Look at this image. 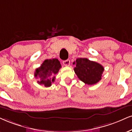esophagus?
<instances>
[{"mask_svg":"<svg viewBox=\"0 0 132 132\" xmlns=\"http://www.w3.org/2000/svg\"><path fill=\"white\" fill-rule=\"evenodd\" d=\"M70 63V60H69V59L63 61V64L65 66H69Z\"/></svg>","mask_w":132,"mask_h":132,"instance_id":"esophagus-1","label":"esophagus"}]
</instances>
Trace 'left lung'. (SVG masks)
I'll use <instances>...</instances> for the list:
<instances>
[{
    "instance_id": "1",
    "label": "left lung",
    "mask_w": 132,
    "mask_h": 132,
    "mask_svg": "<svg viewBox=\"0 0 132 132\" xmlns=\"http://www.w3.org/2000/svg\"><path fill=\"white\" fill-rule=\"evenodd\" d=\"M75 63V72L78 78L85 84L93 85L101 80L104 68L100 63L86 58L77 59L73 62Z\"/></svg>"
}]
</instances>
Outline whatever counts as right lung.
I'll return each instance as SVG.
<instances>
[{
	"label": "right lung",
	"instance_id": "right-lung-1",
	"mask_svg": "<svg viewBox=\"0 0 132 132\" xmlns=\"http://www.w3.org/2000/svg\"><path fill=\"white\" fill-rule=\"evenodd\" d=\"M61 68V63L57 59H46L40 67L35 70L34 76L39 79L37 81L38 84L50 87L55 80L54 75Z\"/></svg>",
	"mask_w": 132,
	"mask_h": 132
}]
</instances>
